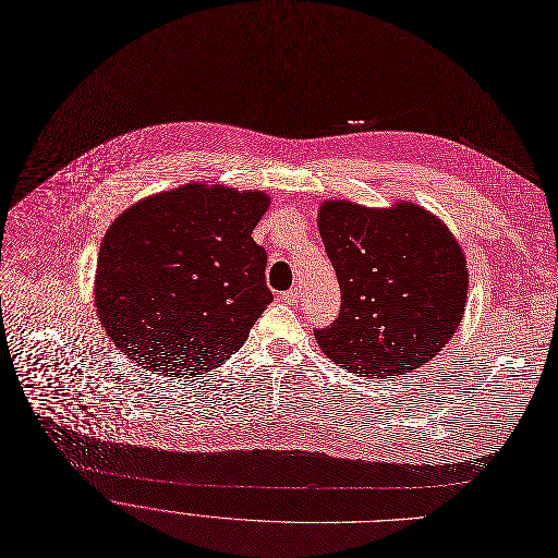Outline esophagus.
<instances>
[{
    "instance_id": "1",
    "label": "esophagus",
    "mask_w": 558,
    "mask_h": 558,
    "mask_svg": "<svg viewBox=\"0 0 558 558\" xmlns=\"http://www.w3.org/2000/svg\"><path fill=\"white\" fill-rule=\"evenodd\" d=\"M281 301H283V303H290V305H294V303L299 301V290H296V288H292V290H286V292L281 294Z\"/></svg>"
}]
</instances>
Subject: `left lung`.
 Instances as JSON below:
<instances>
[{"instance_id": "8db88e82", "label": "left lung", "mask_w": 558, "mask_h": 558, "mask_svg": "<svg viewBox=\"0 0 558 558\" xmlns=\"http://www.w3.org/2000/svg\"><path fill=\"white\" fill-rule=\"evenodd\" d=\"M318 231L341 286V310L316 327L320 350L363 376H400L433 359L462 323L464 253L415 204L365 208L323 202Z\"/></svg>"}]
</instances>
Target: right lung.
Returning a JSON list of instances; mask_svg holds the SVG:
<instances>
[{
  "label": "right lung",
  "instance_id": "add662e5",
  "mask_svg": "<svg viewBox=\"0 0 558 558\" xmlns=\"http://www.w3.org/2000/svg\"><path fill=\"white\" fill-rule=\"evenodd\" d=\"M270 199L186 184L125 210L96 266L100 325L125 356L162 376L229 361L272 301L266 251L251 238Z\"/></svg>",
  "mask_w": 558,
  "mask_h": 558
}]
</instances>
